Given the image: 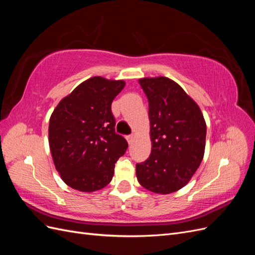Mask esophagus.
Segmentation results:
<instances>
[{
  "label": "esophagus",
  "instance_id": "34e87169",
  "mask_svg": "<svg viewBox=\"0 0 255 255\" xmlns=\"http://www.w3.org/2000/svg\"><path fill=\"white\" fill-rule=\"evenodd\" d=\"M134 139H135V136H134V135H128V136L127 137V140H128V142L129 144L133 143Z\"/></svg>",
  "mask_w": 255,
  "mask_h": 255
}]
</instances>
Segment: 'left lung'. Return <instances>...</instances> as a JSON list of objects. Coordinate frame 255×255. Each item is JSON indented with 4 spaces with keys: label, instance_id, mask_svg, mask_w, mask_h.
<instances>
[{
    "label": "left lung",
    "instance_id": "8db88e82",
    "mask_svg": "<svg viewBox=\"0 0 255 255\" xmlns=\"http://www.w3.org/2000/svg\"><path fill=\"white\" fill-rule=\"evenodd\" d=\"M149 101L150 157L136 165L142 187L160 195L186 185L204 156L206 123L199 105L166 76L140 79Z\"/></svg>",
    "mask_w": 255,
    "mask_h": 255
}]
</instances>
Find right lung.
<instances>
[{
  "label": "right lung",
  "instance_id": "add662e5",
  "mask_svg": "<svg viewBox=\"0 0 255 255\" xmlns=\"http://www.w3.org/2000/svg\"><path fill=\"white\" fill-rule=\"evenodd\" d=\"M126 82L94 76L60 100L49 122V145L61 180L71 188H104L128 142L115 132L112 102Z\"/></svg>",
  "mask_w": 255,
  "mask_h": 255
}]
</instances>
